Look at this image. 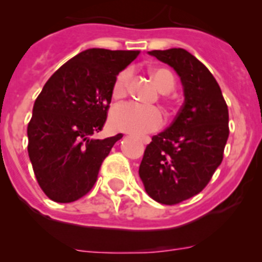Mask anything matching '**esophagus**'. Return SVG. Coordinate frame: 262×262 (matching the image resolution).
Wrapping results in <instances>:
<instances>
[{
    "instance_id": "obj_1",
    "label": "esophagus",
    "mask_w": 262,
    "mask_h": 262,
    "mask_svg": "<svg viewBox=\"0 0 262 262\" xmlns=\"http://www.w3.org/2000/svg\"><path fill=\"white\" fill-rule=\"evenodd\" d=\"M142 141H143L144 144H148L150 142V139H149V137H144V138H142Z\"/></svg>"
}]
</instances>
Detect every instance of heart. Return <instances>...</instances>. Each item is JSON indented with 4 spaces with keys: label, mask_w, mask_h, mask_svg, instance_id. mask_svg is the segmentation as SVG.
<instances>
[{
    "label": "heart",
    "mask_w": 262,
    "mask_h": 262,
    "mask_svg": "<svg viewBox=\"0 0 262 262\" xmlns=\"http://www.w3.org/2000/svg\"><path fill=\"white\" fill-rule=\"evenodd\" d=\"M158 89L162 92H170L175 86L172 72L166 68H156L150 72ZM133 71L130 68L120 71L113 84L114 99L126 96ZM110 123L116 130L132 134H146L160 129L163 124V114L158 107L146 106L137 102H125L116 105L110 115Z\"/></svg>",
    "instance_id": "heart-1"
}]
</instances>
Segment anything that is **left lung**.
<instances>
[{
  "mask_svg": "<svg viewBox=\"0 0 262 262\" xmlns=\"http://www.w3.org/2000/svg\"><path fill=\"white\" fill-rule=\"evenodd\" d=\"M149 54L178 72L185 101L172 124L152 137L139 176L153 200L175 205L199 194L221 165L229 136L228 107L214 76L191 53L172 48Z\"/></svg>",
  "mask_w": 262,
  "mask_h": 262,
  "instance_id": "8db88e82",
  "label": "left lung"
}]
</instances>
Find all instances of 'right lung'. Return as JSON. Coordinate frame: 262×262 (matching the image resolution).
Returning a JSON list of instances; mask_svg holds the SVG:
<instances>
[{
    "label": "right lung",
    "mask_w": 262,
    "mask_h": 262,
    "mask_svg": "<svg viewBox=\"0 0 262 262\" xmlns=\"http://www.w3.org/2000/svg\"><path fill=\"white\" fill-rule=\"evenodd\" d=\"M138 54L83 50L58 68L36 97L28 152L39 186L53 202H76L94 187L102 161L123 134L92 136L106 121L116 76Z\"/></svg>",
    "instance_id": "add662e5"
}]
</instances>
